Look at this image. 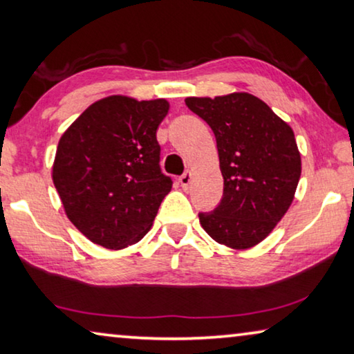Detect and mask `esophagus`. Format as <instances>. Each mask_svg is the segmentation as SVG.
Returning <instances> with one entry per match:
<instances>
[{
    "label": "esophagus",
    "mask_w": 354,
    "mask_h": 354,
    "mask_svg": "<svg viewBox=\"0 0 354 354\" xmlns=\"http://www.w3.org/2000/svg\"><path fill=\"white\" fill-rule=\"evenodd\" d=\"M178 182H180L183 190H187V188L190 187V183H192V172L187 171L185 174H182L180 178H178Z\"/></svg>",
    "instance_id": "obj_1"
}]
</instances>
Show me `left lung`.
I'll use <instances>...</instances> for the list:
<instances>
[{
  "label": "left lung",
  "mask_w": 354,
  "mask_h": 354,
  "mask_svg": "<svg viewBox=\"0 0 354 354\" xmlns=\"http://www.w3.org/2000/svg\"><path fill=\"white\" fill-rule=\"evenodd\" d=\"M188 109L214 132L224 193L214 211L200 212L217 243L246 250L263 241L292 205L301 156L292 127L250 93L187 98Z\"/></svg>",
  "instance_id": "obj_1"
}]
</instances>
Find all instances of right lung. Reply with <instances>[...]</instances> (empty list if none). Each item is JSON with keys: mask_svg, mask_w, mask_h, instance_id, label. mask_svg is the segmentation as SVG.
Instances as JSON below:
<instances>
[{"mask_svg": "<svg viewBox=\"0 0 354 354\" xmlns=\"http://www.w3.org/2000/svg\"><path fill=\"white\" fill-rule=\"evenodd\" d=\"M166 100L108 96L62 133L53 182L69 221L96 245L120 250L151 229L172 178L159 166Z\"/></svg>", "mask_w": 354, "mask_h": 354, "instance_id": "obj_1", "label": "right lung"}]
</instances>
